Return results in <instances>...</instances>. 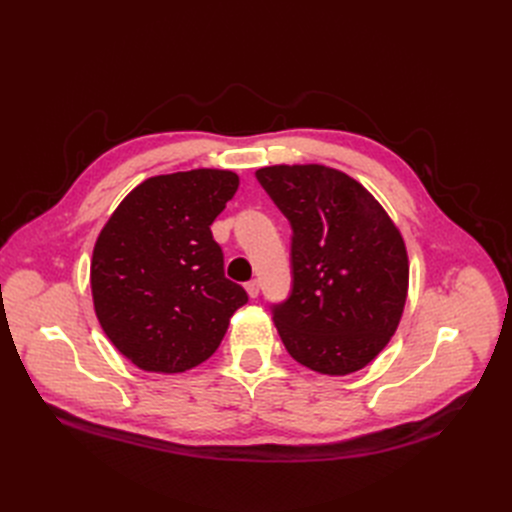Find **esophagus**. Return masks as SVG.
Returning a JSON list of instances; mask_svg holds the SVG:
<instances>
[{
  "label": "esophagus",
  "instance_id": "1",
  "mask_svg": "<svg viewBox=\"0 0 512 512\" xmlns=\"http://www.w3.org/2000/svg\"><path fill=\"white\" fill-rule=\"evenodd\" d=\"M245 288H247V292H249V297H251V299H257V297H259V282H257V280L247 282V284H245Z\"/></svg>",
  "mask_w": 512,
  "mask_h": 512
}]
</instances>
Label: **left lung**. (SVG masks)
I'll list each match as a JSON object with an SVG mask.
<instances>
[{"label":"left lung","mask_w":512,"mask_h":512,"mask_svg":"<svg viewBox=\"0 0 512 512\" xmlns=\"http://www.w3.org/2000/svg\"><path fill=\"white\" fill-rule=\"evenodd\" d=\"M292 228L290 297L272 307L286 351L301 365L346 375L394 336L409 290L400 230L363 184L319 166L255 172Z\"/></svg>","instance_id":"obj_1"}]
</instances>
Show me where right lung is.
<instances>
[{"label": "right lung", "mask_w": 512, "mask_h": 512, "mask_svg": "<svg viewBox=\"0 0 512 512\" xmlns=\"http://www.w3.org/2000/svg\"><path fill=\"white\" fill-rule=\"evenodd\" d=\"M238 176L199 168L153 176L124 197L97 236L91 292L99 324L139 369L182 373L220 346L249 301L224 276L211 224Z\"/></svg>", "instance_id": "add662e5"}]
</instances>
